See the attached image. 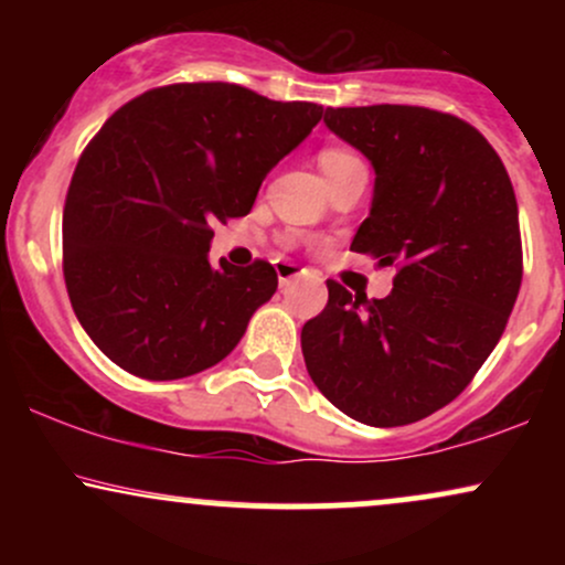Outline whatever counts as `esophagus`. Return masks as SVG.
Masks as SVG:
<instances>
[{"label":"esophagus","mask_w":565,"mask_h":565,"mask_svg":"<svg viewBox=\"0 0 565 565\" xmlns=\"http://www.w3.org/2000/svg\"><path fill=\"white\" fill-rule=\"evenodd\" d=\"M276 274H278V284H281V287H289L295 278H300L305 274V270L297 268L295 263H276Z\"/></svg>","instance_id":"obj_1"}]
</instances>
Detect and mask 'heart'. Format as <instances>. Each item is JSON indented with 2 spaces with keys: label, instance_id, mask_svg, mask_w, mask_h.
<instances>
[{
  "label": "heart",
  "instance_id": "b5f03b06",
  "mask_svg": "<svg viewBox=\"0 0 565 565\" xmlns=\"http://www.w3.org/2000/svg\"><path fill=\"white\" fill-rule=\"evenodd\" d=\"M359 164H361V159L355 157L353 151H348V148H323V151L319 153V167H321V172L327 174L329 183Z\"/></svg>",
  "mask_w": 565,
  "mask_h": 565
}]
</instances>
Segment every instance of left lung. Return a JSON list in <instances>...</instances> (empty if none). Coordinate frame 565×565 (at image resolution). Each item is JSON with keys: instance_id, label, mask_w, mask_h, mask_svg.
<instances>
[{"instance_id": "8db88e82", "label": "left lung", "mask_w": 565, "mask_h": 565, "mask_svg": "<svg viewBox=\"0 0 565 565\" xmlns=\"http://www.w3.org/2000/svg\"><path fill=\"white\" fill-rule=\"evenodd\" d=\"M323 125L374 167L350 249L398 274L382 300L327 281V308L302 327L305 366L355 423H417L470 385L508 327L523 278L515 191L489 140L451 114L327 108Z\"/></svg>"}]
</instances>
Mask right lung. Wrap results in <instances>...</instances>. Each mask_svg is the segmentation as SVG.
I'll return each instance as SVG.
<instances>
[{
  "instance_id": "obj_1",
  "label": "right lung",
  "mask_w": 565,
  "mask_h": 565,
  "mask_svg": "<svg viewBox=\"0 0 565 565\" xmlns=\"http://www.w3.org/2000/svg\"><path fill=\"white\" fill-rule=\"evenodd\" d=\"M225 82L121 106L84 148L63 210V276L89 340L142 380L220 364L274 297V265L210 263L212 225L244 217L265 174L321 121Z\"/></svg>"
}]
</instances>
